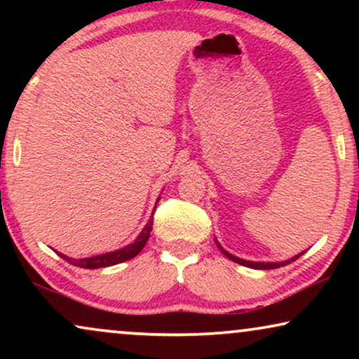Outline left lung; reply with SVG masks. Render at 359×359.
I'll use <instances>...</instances> for the list:
<instances>
[{
  "label": "left lung",
  "mask_w": 359,
  "mask_h": 359,
  "mask_svg": "<svg viewBox=\"0 0 359 359\" xmlns=\"http://www.w3.org/2000/svg\"><path fill=\"white\" fill-rule=\"evenodd\" d=\"M217 247L220 248V252H222L229 259H232V262L238 263V264H243V266H248V268H257V269H274V268L284 266V264L291 263V262H294V259L299 258V255H297V257H294L292 259H289V262H283V263H257V262H247V259H242V258L233 257V255H230L229 252H225V250H224L222 247H220L219 243H217Z\"/></svg>",
  "instance_id": "8db88e82"
}]
</instances>
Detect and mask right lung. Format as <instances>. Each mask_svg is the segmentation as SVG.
I'll return each mask as SVG.
<instances>
[{
    "instance_id": "obj_1",
    "label": "right lung",
    "mask_w": 359,
    "mask_h": 359,
    "mask_svg": "<svg viewBox=\"0 0 359 359\" xmlns=\"http://www.w3.org/2000/svg\"><path fill=\"white\" fill-rule=\"evenodd\" d=\"M154 212H155V210H154ZM151 225H154V215H151V219L149 220V224L145 225V229L142 230V233L135 238L134 243L127 245V247L121 248V250H116V252L104 253V255H97V257H91V258H81V259L68 258V257H65V255H62V253H58V255H60L63 259H67V262L70 263V264H75V266H80V268L96 269V268L112 266V264L127 262V259L137 257V255L142 252V248L145 247L147 240H149V237H150Z\"/></svg>"
}]
</instances>
